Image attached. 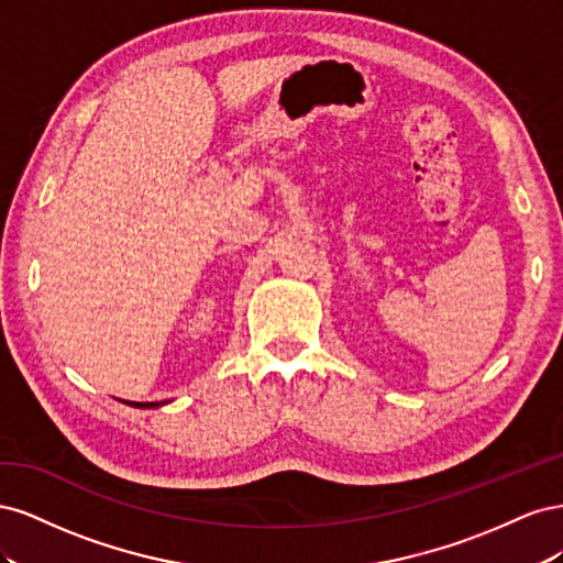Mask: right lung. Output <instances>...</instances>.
<instances>
[{"label":"right lung","mask_w":563,"mask_h":563,"mask_svg":"<svg viewBox=\"0 0 563 563\" xmlns=\"http://www.w3.org/2000/svg\"><path fill=\"white\" fill-rule=\"evenodd\" d=\"M124 404H129L133 408H159V406L168 404V399L166 401H124Z\"/></svg>","instance_id":"1"}]
</instances>
